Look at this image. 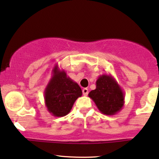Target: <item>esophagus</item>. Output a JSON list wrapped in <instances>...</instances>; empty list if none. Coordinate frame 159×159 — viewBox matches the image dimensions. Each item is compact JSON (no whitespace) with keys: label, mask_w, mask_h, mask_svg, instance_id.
<instances>
[{"label":"esophagus","mask_w":159,"mask_h":159,"mask_svg":"<svg viewBox=\"0 0 159 159\" xmlns=\"http://www.w3.org/2000/svg\"><path fill=\"white\" fill-rule=\"evenodd\" d=\"M83 93L84 96H87L88 93H89V89H86V88H85V89H83Z\"/></svg>","instance_id":"34e87169"}]
</instances>
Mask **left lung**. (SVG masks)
I'll return each instance as SVG.
<instances>
[{"label":"left lung","instance_id":"1","mask_svg":"<svg viewBox=\"0 0 159 159\" xmlns=\"http://www.w3.org/2000/svg\"><path fill=\"white\" fill-rule=\"evenodd\" d=\"M97 108L105 115H115L125 104V93L113 76L102 74L96 82V89L89 93Z\"/></svg>","mask_w":159,"mask_h":159}]
</instances>
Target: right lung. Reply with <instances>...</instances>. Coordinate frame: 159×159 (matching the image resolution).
Masks as SVG:
<instances>
[{
  "instance_id": "obj_1",
  "label": "right lung",
  "mask_w": 159,
  "mask_h": 159,
  "mask_svg": "<svg viewBox=\"0 0 159 159\" xmlns=\"http://www.w3.org/2000/svg\"><path fill=\"white\" fill-rule=\"evenodd\" d=\"M82 94L83 92L79 85L56 65L44 91L47 111L54 116H65L69 113L75 101Z\"/></svg>"
}]
</instances>
